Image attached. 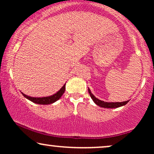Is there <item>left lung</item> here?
<instances>
[{
	"label": "left lung",
	"mask_w": 154,
	"mask_h": 154,
	"mask_svg": "<svg viewBox=\"0 0 154 154\" xmlns=\"http://www.w3.org/2000/svg\"><path fill=\"white\" fill-rule=\"evenodd\" d=\"M88 92H89V94L91 95V98L93 99V101L95 104H97L98 106H99L100 107L102 108H106V109H116V108H119L123 106L126 105L128 103L129 100L127 101H123V102H104L103 100H100L96 98L93 93H91V90L88 88Z\"/></svg>",
	"instance_id": "1"
}]
</instances>
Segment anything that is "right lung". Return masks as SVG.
<instances>
[{"label":"right lung","instance_id":"add662e5","mask_svg":"<svg viewBox=\"0 0 154 154\" xmlns=\"http://www.w3.org/2000/svg\"><path fill=\"white\" fill-rule=\"evenodd\" d=\"M66 83L63 85V86L61 89L59 90V91L57 92L56 93H55L54 95H51V96H48V97H42V98H35V97H31V96H28L24 93H22V94L24 95V97L28 99L30 101L33 102V103H37V104H40V105H48V104H51L54 103L56 101H57L62 96V95L63 94L65 91V87H66Z\"/></svg>","mask_w":154,"mask_h":154}]
</instances>
